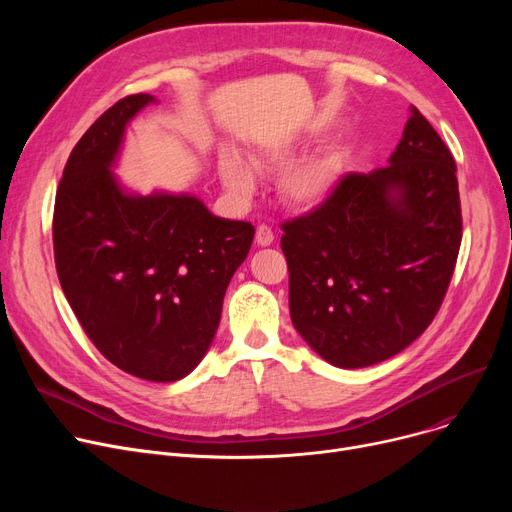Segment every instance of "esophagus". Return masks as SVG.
I'll use <instances>...</instances> for the list:
<instances>
[{
	"mask_svg": "<svg viewBox=\"0 0 512 512\" xmlns=\"http://www.w3.org/2000/svg\"><path fill=\"white\" fill-rule=\"evenodd\" d=\"M255 242H257L259 247H270L272 242H274V232H272V228H270V226H265V224L257 226V232H255Z\"/></svg>",
	"mask_w": 512,
	"mask_h": 512,
	"instance_id": "obj_1",
	"label": "esophagus"
}]
</instances>
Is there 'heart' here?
I'll return each mask as SVG.
<instances>
[{"instance_id": "heart-1", "label": "heart", "mask_w": 512, "mask_h": 512, "mask_svg": "<svg viewBox=\"0 0 512 512\" xmlns=\"http://www.w3.org/2000/svg\"><path fill=\"white\" fill-rule=\"evenodd\" d=\"M292 155L288 143L263 145L253 151L251 164L257 170L282 166ZM340 157L336 153H319L286 166L278 178V193L282 201L294 209H311L324 203L340 178ZM218 174L226 191L236 199H247L255 191V174L251 166L236 151H224L218 159Z\"/></svg>"}]
</instances>
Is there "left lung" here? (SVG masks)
<instances>
[{
    "label": "left lung",
    "instance_id": "left-lung-1",
    "mask_svg": "<svg viewBox=\"0 0 512 512\" xmlns=\"http://www.w3.org/2000/svg\"><path fill=\"white\" fill-rule=\"evenodd\" d=\"M388 164L346 174L282 224L292 326L342 369L386 361L425 332L461 249L454 157L417 107Z\"/></svg>",
    "mask_w": 512,
    "mask_h": 512
}]
</instances>
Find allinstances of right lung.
<instances>
[{
    "mask_svg": "<svg viewBox=\"0 0 512 512\" xmlns=\"http://www.w3.org/2000/svg\"><path fill=\"white\" fill-rule=\"evenodd\" d=\"M155 101L147 93L120 99L72 149L53 209V255L97 351L130 375L166 384L209 351L255 228L218 218L195 195H137L118 182L112 168L126 126Z\"/></svg>",
    "mask_w": 512,
    "mask_h": 512,
    "instance_id": "1",
    "label": "right lung"
}]
</instances>
